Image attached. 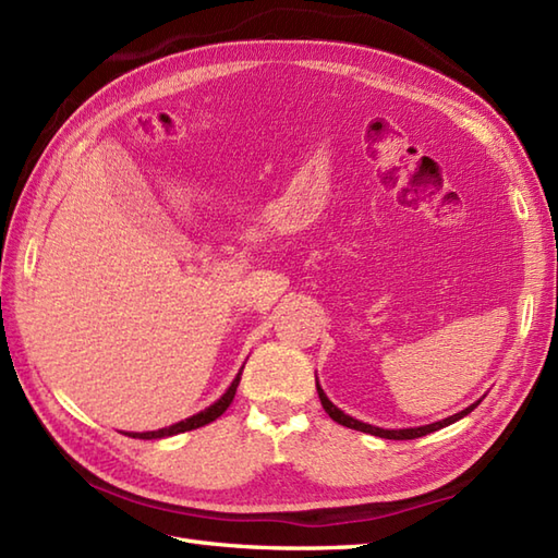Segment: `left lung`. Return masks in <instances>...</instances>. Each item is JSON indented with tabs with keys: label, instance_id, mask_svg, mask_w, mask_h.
Masks as SVG:
<instances>
[{
	"label": "left lung",
	"instance_id": "left-lung-1",
	"mask_svg": "<svg viewBox=\"0 0 558 558\" xmlns=\"http://www.w3.org/2000/svg\"><path fill=\"white\" fill-rule=\"evenodd\" d=\"M316 390H318V398H322V405H324V410L328 412V417L333 420V422H338V424H342V426H350V429H357V432H364V434H372V436L393 438V441H408V438H420V436H426V434H432V432L444 429V426L453 424V422H458V420L465 417V414H470L472 410L477 408V402H480V400H477L475 405H470V408H465L462 412L453 414V417H446V420H441V422H434V424H426V426H414V429H378V426L364 424V422H360V420L350 417V414H345L342 410H338V408L333 405V402L328 400V396L324 393V388L318 386V381H316Z\"/></svg>",
	"mask_w": 558,
	"mask_h": 558
}]
</instances>
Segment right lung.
<instances>
[{
	"label": "right lung",
	"instance_id": "right-lung-1",
	"mask_svg": "<svg viewBox=\"0 0 558 558\" xmlns=\"http://www.w3.org/2000/svg\"><path fill=\"white\" fill-rule=\"evenodd\" d=\"M242 369H244V366H242ZM240 378H242V372L234 376V381H232V384H230V388L225 390V393L220 396V400L213 402L210 408L201 410L198 414H194V417L182 420V422H177V424H172V426H165V429H158V432L126 434V436H134V438H165V436H174V434H182V432H192V429H198V426H206V424H210L213 420H218L220 414L230 408V402H232V398H234V393H236V386H240Z\"/></svg>",
	"mask_w": 558,
	"mask_h": 558
}]
</instances>
